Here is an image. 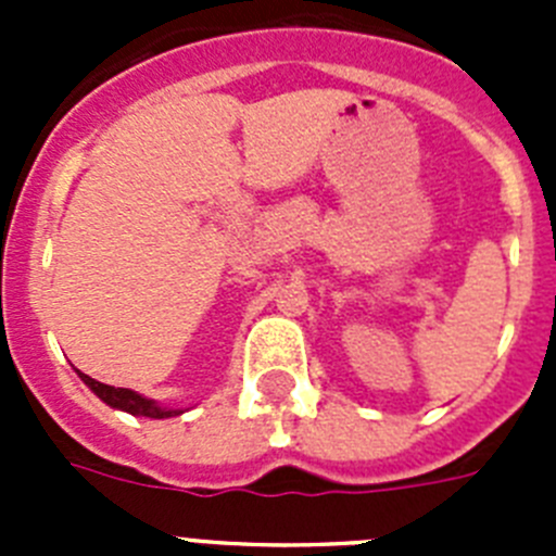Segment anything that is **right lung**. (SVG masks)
I'll return each instance as SVG.
<instances>
[{"label": "right lung", "mask_w": 556, "mask_h": 556, "mask_svg": "<svg viewBox=\"0 0 556 556\" xmlns=\"http://www.w3.org/2000/svg\"><path fill=\"white\" fill-rule=\"evenodd\" d=\"M80 378H83V381H86L88 387H91V390H94V395H100L108 406H113V409L130 412V415H139V417H155V420H161V417L180 415V412L161 409V406L155 404V401H150V397H141L139 392L125 390V387L102 384V381H97V378L86 376V372H80Z\"/></svg>", "instance_id": "right-lung-1"}]
</instances>
